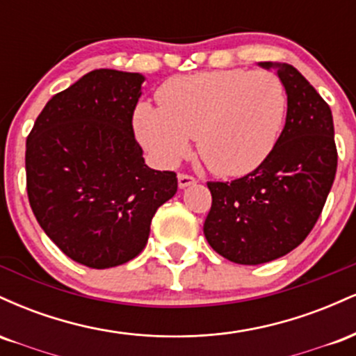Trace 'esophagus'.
Segmentation results:
<instances>
[{
    "label": "esophagus",
    "mask_w": 356,
    "mask_h": 356,
    "mask_svg": "<svg viewBox=\"0 0 356 356\" xmlns=\"http://www.w3.org/2000/svg\"><path fill=\"white\" fill-rule=\"evenodd\" d=\"M177 182H179V187H181V189H186V187L192 186V184H195L197 181H195V179L192 177V175L179 174V175H177Z\"/></svg>",
    "instance_id": "1"
}]
</instances>
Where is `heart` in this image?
Listing matches in <instances>:
<instances>
[{"mask_svg":"<svg viewBox=\"0 0 356 356\" xmlns=\"http://www.w3.org/2000/svg\"><path fill=\"white\" fill-rule=\"evenodd\" d=\"M159 108L138 105L134 127L162 167H174L195 138L214 174L239 177L257 169L277 144L288 112L283 80L243 68L175 76L157 90Z\"/></svg>","mask_w":356,"mask_h":356,"instance_id":"1","label":"heart"}]
</instances>
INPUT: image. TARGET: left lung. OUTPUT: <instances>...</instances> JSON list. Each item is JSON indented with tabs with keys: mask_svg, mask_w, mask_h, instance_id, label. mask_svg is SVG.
Masks as SVG:
<instances>
[{
	"mask_svg": "<svg viewBox=\"0 0 356 356\" xmlns=\"http://www.w3.org/2000/svg\"><path fill=\"white\" fill-rule=\"evenodd\" d=\"M275 68L288 93L286 124L257 169L231 182H207L212 206L204 236L216 252L238 264H263L300 246L320 218L337 174L332 110L288 63Z\"/></svg>",
	"mask_w": 356,
	"mask_h": 356,
	"instance_id": "obj_1",
	"label": "left lung"
}]
</instances>
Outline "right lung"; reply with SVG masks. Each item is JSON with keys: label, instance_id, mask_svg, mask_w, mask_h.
Here are the masks:
<instances>
[{"label": "right lung", "instance_id": "add662e5", "mask_svg": "<svg viewBox=\"0 0 356 356\" xmlns=\"http://www.w3.org/2000/svg\"><path fill=\"white\" fill-rule=\"evenodd\" d=\"M144 75L100 68L44 105L26 138V191L47 236L70 259L113 268L145 248L177 177L142 157L132 117Z\"/></svg>", "mask_w": 356, "mask_h": 356}]
</instances>
